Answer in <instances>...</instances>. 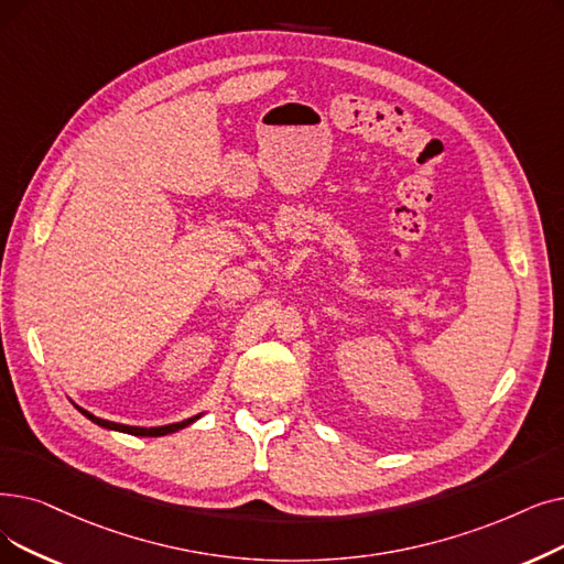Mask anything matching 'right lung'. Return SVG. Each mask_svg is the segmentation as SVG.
<instances>
[{
    "instance_id": "obj_1",
    "label": "right lung",
    "mask_w": 564,
    "mask_h": 564,
    "mask_svg": "<svg viewBox=\"0 0 564 564\" xmlns=\"http://www.w3.org/2000/svg\"><path fill=\"white\" fill-rule=\"evenodd\" d=\"M87 420H91L94 424H99V426H104V429H110V431H121V433H131V435H142V437H159V435H167V433H175V431H180V429H186V426H191L195 420H200L203 417V412L200 414H195V417H188V420H184V422H177V424H167V426H152V429H144V426H127V424H117V422H108V420H99V417H94L91 412H87V410H83L80 405H76Z\"/></svg>"
}]
</instances>
